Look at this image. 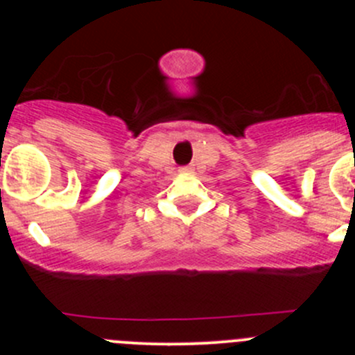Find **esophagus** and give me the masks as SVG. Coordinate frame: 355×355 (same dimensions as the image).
<instances>
[{
	"label": "esophagus",
	"mask_w": 355,
	"mask_h": 355,
	"mask_svg": "<svg viewBox=\"0 0 355 355\" xmlns=\"http://www.w3.org/2000/svg\"><path fill=\"white\" fill-rule=\"evenodd\" d=\"M180 171H182V173H189V171H191V168L184 166V168H180Z\"/></svg>",
	"instance_id": "1"
}]
</instances>
